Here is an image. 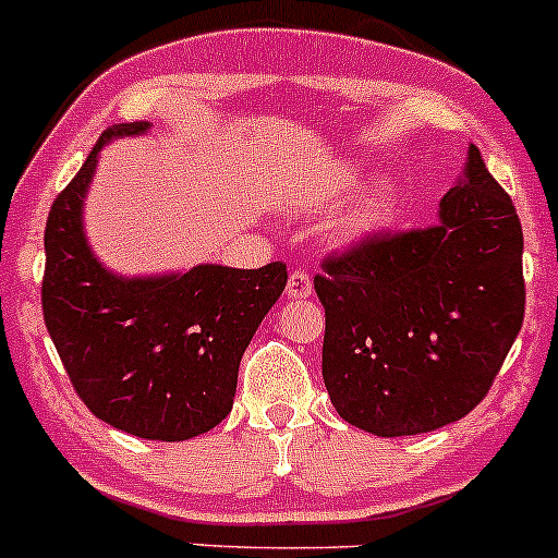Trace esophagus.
<instances>
[{
	"instance_id": "1",
	"label": "esophagus",
	"mask_w": 558,
	"mask_h": 558,
	"mask_svg": "<svg viewBox=\"0 0 558 558\" xmlns=\"http://www.w3.org/2000/svg\"><path fill=\"white\" fill-rule=\"evenodd\" d=\"M314 284H312V277H308L306 271H292L290 279H287V298H308L312 295Z\"/></svg>"
}]
</instances>
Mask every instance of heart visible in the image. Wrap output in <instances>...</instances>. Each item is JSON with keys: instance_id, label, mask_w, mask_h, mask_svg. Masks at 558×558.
Returning a JSON list of instances; mask_svg holds the SVG:
<instances>
[{"instance_id": "b5f03b06", "label": "heart", "mask_w": 558, "mask_h": 558, "mask_svg": "<svg viewBox=\"0 0 558 558\" xmlns=\"http://www.w3.org/2000/svg\"><path fill=\"white\" fill-rule=\"evenodd\" d=\"M389 215V198L387 195H373V198H367L363 206L357 209V215L352 217V222H349V228H352L354 233L360 231H367V228L378 226V222L387 220Z\"/></svg>"}]
</instances>
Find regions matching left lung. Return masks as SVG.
I'll list each match as a JSON object with an SVG mask.
<instances>
[{
    "label": "left lung",
    "instance_id": "left-lung-1",
    "mask_svg": "<svg viewBox=\"0 0 558 558\" xmlns=\"http://www.w3.org/2000/svg\"><path fill=\"white\" fill-rule=\"evenodd\" d=\"M519 215L470 145L440 220L365 233L322 260V376L332 405L381 438L433 433L492 389L524 322Z\"/></svg>",
    "mask_w": 558,
    "mask_h": 558
}]
</instances>
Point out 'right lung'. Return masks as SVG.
Returning a JSON list of instances; mask_svg holds the SVG:
<instances>
[{
    "label": "right lung",
    "mask_w": 558,
    "mask_h": 558,
    "mask_svg": "<svg viewBox=\"0 0 558 558\" xmlns=\"http://www.w3.org/2000/svg\"><path fill=\"white\" fill-rule=\"evenodd\" d=\"M99 136L45 226L43 317L77 398L114 429L147 440H187L233 408L239 363L287 284L281 260L263 268L195 266L182 277L120 279L85 244L80 211Z\"/></svg>",
    "instance_id": "obj_1"
}]
</instances>
